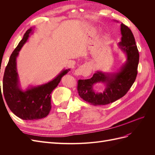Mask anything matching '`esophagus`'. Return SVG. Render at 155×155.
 <instances>
[{
  "label": "esophagus",
  "instance_id": "34e87169",
  "mask_svg": "<svg viewBox=\"0 0 155 155\" xmlns=\"http://www.w3.org/2000/svg\"><path fill=\"white\" fill-rule=\"evenodd\" d=\"M92 67V64L91 62H87L85 64L81 65L75 71V74L77 75V76H88L91 74Z\"/></svg>",
  "mask_w": 155,
  "mask_h": 155
}]
</instances>
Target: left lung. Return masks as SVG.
<instances>
[{
    "mask_svg": "<svg viewBox=\"0 0 155 155\" xmlns=\"http://www.w3.org/2000/svg\"><path fill=\"white\" fill-rule=\"evenodd\" d=\"M121 41L118 43L127 56V61L116 73L97 71L91 79H79L78 91L83 100L93 105H104L114 102L124 96L134 83L138 73L139 53L132 31L123 23L121 24ZM98 82L106 83L102 93L93 91V85Z\"/></svg>",
    "mask_w": 155,
    "mask_h": 155,
    "instance_id": "obj_1",
    "label": "left lung"
}]
</instances>
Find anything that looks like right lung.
Returning a JSON list of instances; mask_svg holds the SVG:
<instances>
[{
  "mask_svg": "<svg viewBox=\"0 0 155 155\" xmlns=\"http://www.w3.org/2000/svg\"><path fill=\"white\" fill-rule=\"evenodd\" d=\"M32 30L30 28L26 31L22 39L12 52L4 71L2 83L4 96L8 107L14 114L25 120H39L49 114L51 107V93L57 87L61 78L70 70V68L64 69L47 83L29 87L25 91L22 90L19 86L16 59Z\"/></svg>",
  "mask_w": 155,
  "mask_h": 155,
  "instance_id": "1",
  "label": "right lung"
}]
</instances>
